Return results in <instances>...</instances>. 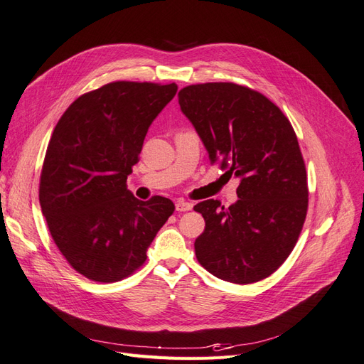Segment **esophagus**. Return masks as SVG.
Wrapping results in <instances>:
<instances>
[{
  "instance_id": "1",
  "label": "esophagus",
  "mask_w": 364,
  "mask_h": 364,
  "mask_svg": "<svg viewBox=\"0 0 364 364\" xmlns=\"http://www.w3.org/2000/svg\"><path fill=\"white\" fill-rule=\"evenodd\" d=\"M175 208H177V212H189V210L193 208V204L184 201V199H178V201L175 203Z\"/></svg>"
}]
</instances>
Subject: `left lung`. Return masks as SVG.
I'll use <instances>...</instances> for the list:
<instances>
[{"label":"left lung","mask_w":364,"mask_h":364,"mask_svg":"<svg viewBox=\"0 0 364 364\" xmlns=\"http://www.w3.org/2000/svg\"><path fill=\"white\" fill-rule=\"evenodd\" d=\"M180 109L230 177L239 199L193 207L205 220L195 240L198 262L236 284L260 281L295 248L309 207L307 172L295 132L260 92L234 83L192 85L178 92Z\"/></svg>","instance_id":"8db88e82"}]
</instances>
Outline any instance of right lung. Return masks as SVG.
Here are the masks:
<instances>
[{"mask_svg": "<svg viewBox=\"0 0 364 364\" xmlns=\"http://www.w3.org/2000/svg\"><path fill=\"white\" fill-rule=\"evenodd\" d=\"M177 89L114 81L77 98L54 128L41 173L42 213L66 262L92 281L132 275L173 213L168 198H134L127 177Z\"/></svg>", "mask_w": 364, "mask_h": 364, "instance_id": "add662e5", "label": "right lung"}]
</instances>
